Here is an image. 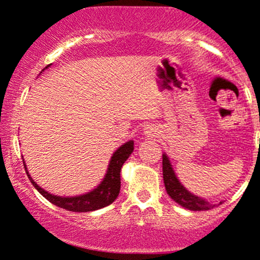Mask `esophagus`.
Segmentation results:
<instances>
[{
  "instance_id": "esophagus-1",
  "label": "esophagus",
  "mask_w": 260,
  "mask_h": 260,
  "mask_svg": "<svg viewBox=\"0 0 260 260\" xmlns=\"http://www.w3.org/2000/svg\"><path fill=\"white\" fill-rule=\"evenodd\" d=\"M148 133H151V131H148Z\"/></svg>"
}]
</instances>
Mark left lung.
<instances>
[{"mask_svg": "<svg viewBox=\"0 0 260 260\" xmlns=\"http://www.w3.org/2000/svg\"><path fill=\"white\" fill-rule=\"evenodd\" d=\"M163 179L167 193L171 196L172 200H174L177 204L181 205L184 209L192 210V211H205V210H210L215 206V205H211L210 202L189 193L179 183L166 154L163 155Z\"/></svg>", "mask_w": 260, "mask_h": 260, "instance_id": "1", "label": "left lung"}]
</instances>
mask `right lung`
I'll return each mask as SVG.
<instances>
[{"mask_svg":"<svg viewBox=\"0 0 260 260\" xmlns=\"http://www.w3.org/2000/svg\"><path fill=\"white\" fill-rule=\"evenodd\" d=\"M49 67V66H48ZM46 67V68H48ZM134 150V141H127L122 146H120L112 155L111 161H110L109 169L105 176L104 181L101 182L99 187L93 191L88 192L86 194L77 197H60V196H54V194L48 193L44 191L42 187L38 186L32 178L30 177L29 172H26L27 177H29L30 182L32 186L45 197L48 201L55 206L66 209L67 211H73V212H89L94 211V210L102 209L105 206H109L112 202L116 200L119 196L120 187H121V179H120V172H121L122 164L126 161L129 158L130 154ZM25 166V164H24ZM26 169V166H25Z\"/></svg>","mask_w":260,"mask_h":260,"instance_id":"right-lung-1","label":"right lung"}]
</instances>
